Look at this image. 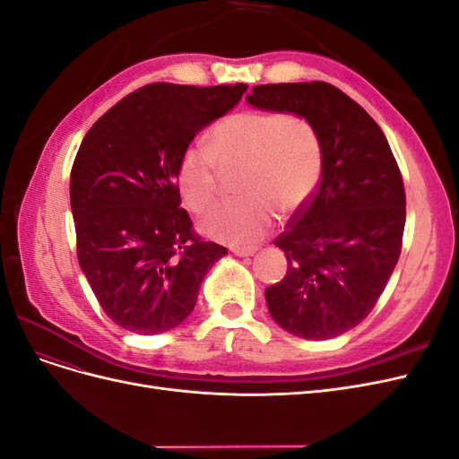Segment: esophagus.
<instances>
[{
	"instance_id": "1",
	"label": "esophagus",
	"mask_w": 459,
	"mask_h": 459,
	"mask_svg": "<svg viewBox=\"0 0 459 459\" xmlns=\"http://www.w3.org/2000/svg\"><path fill=\"white\" fill-rule=\"evenodd\" d=\"M231 253L235 256H253L256 253L255 247H231Z\"/></svg>"
}]
</instances>
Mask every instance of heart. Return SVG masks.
<instances>
[{"label":"heart","instance_id":"obj_1","mask_svg":"<svg viewBox=\"0 0 459 459\" xmlns=\"http://www.w3.org/2000/svg\"><path fill=\"white\" fill-rule=\"evenodd\" d=\"M208 151L189 147L178 166L184 201L197 212L216 197V166L241 164L239 197L216 204L201 220L208 238L251 245L266 233L277 204L293 212L307 201L322 172V151L307 122L270 110H243L208 134Z\"/></svg>","mask_w":459,"mask_h":459}]
</instances>
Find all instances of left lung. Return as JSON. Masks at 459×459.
Instances as JSON below:
<instances>
[{
    "label": "left lung",
    "mask_w": 459,
    "mask_h": 459,
    "mask_svg": "<svg viewBox=\"0 0 459 459\" xmlns=\"http://www.w3.org/2000/svg\"><path fill=\"white\" fill-rule=\"evenodd\" d=\"M247 103L307 120L322 151V182L273 241L287 273L266 289L273 322L295 337L327 341L373 310L400 256L404 182L383 130L325 82L256 86Z\"/></svg>",
    "instance_id": "obj_1"
}]
</instances>
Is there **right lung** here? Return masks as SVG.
<instances>
[{
  "instance_id": "obj_1",
  "label": "right lung",
  "mask_w": 459,
  "mask_h": 459,
  "mask_svg": "<svg viewBox=\"0 0 459 459\" xmlns=\"http://www.w3.org/2000/svg\"><path fill=\"white\" fill-rule=\"evenodd\" d=\"M247 84H149L97 120L71 172L80 268L122 329L157 335L193 312L206 272L228 248L203 241L179 208V159Z\"/></svg>"
}]
</instances>
